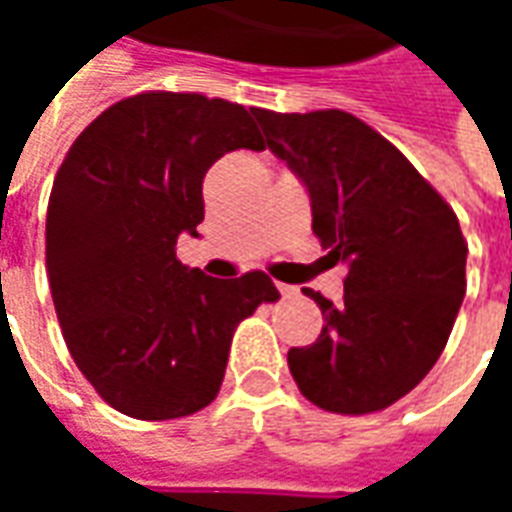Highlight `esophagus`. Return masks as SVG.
I'll use <instances>...</instances> for the list:
<instances>
[{"label":"esophagus","instance_id":"esophagus-1","mask_svg":"<svg viewBox=\"0 0 512 512\" xmlns=\"http://www.w3.org/2000/svg\"><path fill=\"white\" fill-rule=\"evenodd\" d=\"M279 293H282V299H293V296H299V290L293 288V285H277Z\"/></svg>","mask_w":512,"mask_h":512}]
</instances>
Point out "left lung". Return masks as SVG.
I'll return each instance as SVG.
<instances>
[{
    "label": "left lung",
    "instance_id": "left-lung-1",
    "mask_svg": "<svg viewBox=\"0 0 512 512\" xmlns=\"http://www.w3.org/2000/svg\"><path fill=\"white\" fill-rule=\"evenodd\" d=\"M268 150L310 191L312 233L343 263V301L323 312L318 340L290 348L301 395L323 411L370 414L428 376L466 293L458 216L384 136L340 109L279 115L252 109Z\"/></svg>",
    "mask_w": 512,
    "mask_h": 512
}]
</instances>
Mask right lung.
Returning a JSON list of instances; mask_svg holds the SVG:
<instances>
[{
	"label": "right lung",
	"mask_w": 512,
	"mask_h": 512,
	"mask_svg": "<svg viewBox=\"0 0 512 512\" xmlns=\"http://www.w3.org/2000/svg\"><path fill=\"white\" fill-rule=\"evenodd\" d=\"M241 147H266L241 104L139 93L95 117L57 169L51 299L73 362L120 414L158 422L208 406L235 326L279 299L263 271L213 279L175 255L205 216L208 167Z\"/></svg>",
	"instance_id": "add662e5"
}]
</instances>
